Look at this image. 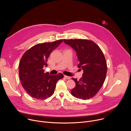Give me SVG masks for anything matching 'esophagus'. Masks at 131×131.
Listing matches in <instances>:
<instances>
[{"label":"esophagus","mask_w":131,"mask_h":131,"mask_svg":"<svg viewBox=\"0 0 131 131\" xmlns=\"http://www.w3.org/2000/svg\"><path fill=\"white\" fill-rule=\"evenodd\" d=\"M64 77L66 78V79H70V77H69V76H64Z\"/></svg>","instance_id":"obj_1"}]
</instances>
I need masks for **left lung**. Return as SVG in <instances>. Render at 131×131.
I'll return each instance as SVG.
<instances>
[{"label":"left lung","mask_w":131,"mask_h":131,"mask_svg":"<svg viewBox=\"0 0 131 131\" xmlns=\"http://www.w3.org/2000/svg\"><path fill=\"white\" fill-rule=\"evenodd\" d=\"M77 53L78 68L83 70L79 80L72 78L76 86L71 91L72 96L83 100L94 96L105 81L107 63L100 48L93 41L86 39H64Z\"/></svg>","instance_id":"left-lung-1"}]
</instances>
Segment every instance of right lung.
<instances>
[{"mask_svg": "<svg viewBox=\"0 0 131 131\" xmlns=\"http://www.w3.org/2000/svg\"><path fill=\"white\" fill-rule=\"evenodd\" d=\"M63 41L62 39L52 42L37 44L27 50L19 63V77L22 86L27 94L38 100L51 96L58 81L64 77L59 73L51 75L44 72L43 67L47 66L48 58L52 51Z\"/></svg>", "mask_w": 131, "mask_h": 131, "instance_id": "obj_1", "label": "right lung"}]
</instances>
